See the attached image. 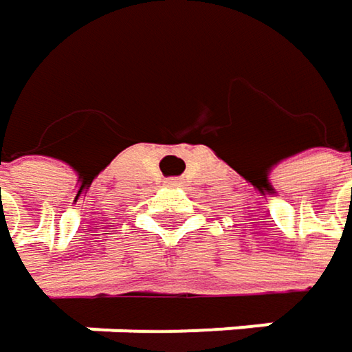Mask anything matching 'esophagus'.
Segmentation results:
<instances>
[{
	"label": "esophagus",
	"mask_w": 352,
	"mask_h": 352,
	"mask_svg": "<svg viewBox=\"0 0 352 352\" xmlns=\"http://www.w3.org/2000/svg\"><path fill=\"white\" fill-rule=\"evenodd\" d=\"M169 183H171V185H177V179H171Z\"/></svg>",
	"instance_id": "1"
}]
</instances>
